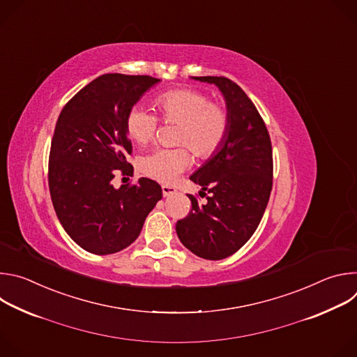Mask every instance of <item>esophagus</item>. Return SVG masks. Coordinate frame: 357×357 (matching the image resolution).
<instances>
[{
  "label": "esophagus",
  "mask_w": 357,
  "mask_h": 357,
  "mask_svg": "<svg viewBox=\"0 0 357 357\" xmlns=\"http://www.w3.org/2000/svg\"><path fill=\"white\" fill-rule=\"evenodd\" d=\"M176 192V188H174V186H171V185H162V195L167 197V196H169V195H172V193H175Z\"/></svg>",
  "instance_id": "esophagus-1"
}]
</instances>
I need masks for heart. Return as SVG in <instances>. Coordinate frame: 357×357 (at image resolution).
Returning <instances> with one entry per match:
<instances>
[{
  "instance_id": "b5f03b06",
  "label": "heart",
  "mask_w": 357,
  "mask_h": 357,
  "mask_svg": "<svg viewBox=\"0 0 357 357\" xmlns=\"http://www.w3.org/2000/svg\"><path fill=\"white\" fill-rule=\"evenodd\" d=\"M165 123L179 124L176 144L188 146L199 160H209L223 145L229 131V113L225 106L211 101L209 96L193 89L171 90L155 100ZM160 120L144 107H132L126 119L131 139L145 145L155 138ZM192 157L184 146L157 149L139 161L146 176L162 183L174 182L189 165Z\"/></svg>"
}]
</instances>
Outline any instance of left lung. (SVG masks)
Returning <instances> with one entry per match:
<instances>
[{"label":"left lung","mask_w":357,"mask_h":357,"mask_svg":"<svg viewBox=\"0 0 357 357\" xmlns=\"http://www.w3.org/2000/svg\"><path fill=\"white\" fill-rule=\"evenodd\" d=\"M216 84L229 113V131L216 154L190 181L210 193L200 203L193 195L190 213L176 223L181 243L197 257L226 259L259 227L273 188V148L267 127L238 84L223 76L192 77ZM203 197V196H202Z\"/></svg>","instance_id":"8db88e82"}]
</instances>
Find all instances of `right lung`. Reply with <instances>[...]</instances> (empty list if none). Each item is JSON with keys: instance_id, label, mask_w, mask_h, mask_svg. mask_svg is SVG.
I'll use <instances>...</instances> for the list:
<instances>
[{"instance_id": "add662e5", "label": "right lung", "mask_w": 357, "mask_h": 357, "mask_svg": "<svg viewBox=\"0 0 357 357\" xmlns=\"http://www.w3.org/2000/svg\"><path fill=\"white\" fill-rule=\"evenodd\" d=\"M160 79L101 75L62 109L49 154V190L56 216L83 250L106 256L139 236L148 213L162 197L161 186L139 178L114 188V175H132V145L126 119Z\"/></svg>"}]
</instances>
